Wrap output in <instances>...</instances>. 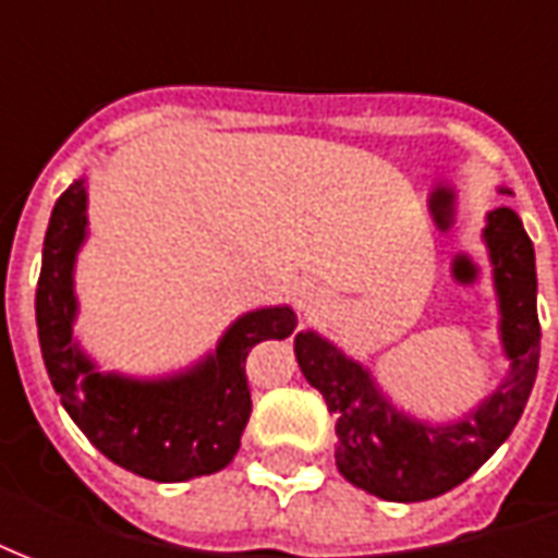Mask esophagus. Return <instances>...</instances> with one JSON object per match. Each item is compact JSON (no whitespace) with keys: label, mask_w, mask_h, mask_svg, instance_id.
Here are the masks:
<instances>
[{"label":"esophagus","mask_w":558,"mask_h":558,"mask_svg":"<svg viewBox=\"0 0 558 558\" xmlns=\"http://www.w3.org/2000/svg\"><path fill=\"white\" fill-rule=\"evenodd\" d=\"M295 302H299V311H304V314H319L326 307V292L319 290L316 283H311V280H304L295 290Z\"/></svg>","instance_id":"esophagus-1"}]
</instances>
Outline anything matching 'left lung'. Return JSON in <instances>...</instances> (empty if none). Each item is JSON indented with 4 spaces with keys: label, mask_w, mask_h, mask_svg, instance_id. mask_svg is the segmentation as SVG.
I'll return each instance as SVG.
<instances>
[{
    "label": "left lung",
    "mask_w": 558,
    "mask_h": 558,
    "mask_svg": "<svg viewBox=\"0 0 558 558\" xmlns=\"http://www.w3.org/2000/svg\"><path fill=\"white\" fill-rule=\"evenodd\" d=\"M511 194L508 187H499ZM493 268L499 343L508 371L478 407L451 421L400 410L371 367L307 328L295 335V362L335 415V463L343 478L388 502L442 496L493 457L511 436L538 376L541 326L535 247L514 208L487 211L481 230Z\"/></svg>",
    "instance_id": "1"
}]
</instances>
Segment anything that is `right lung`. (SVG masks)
Here are the masks:
<instances>
[{"label":"right lung","mask_w":558,"mask_h":558,"mask_svg":"<svg viewBox=\"0 0 558 558\" xmlns=\"http://www.w3.org/2000/svg\"><path fill=\"white\" fill-rule=\"evenodd\" d=\"M89 182L80 175L56 199L44 235L35 319L44 367L80 430L116 466L143 478L191 481L230 466L251 418L247 352L263 340L290 338L299 319L290 304L256 307L232 319L215 350L163 376L101 371L74 335L80 247L89 239Z\"/></svg>","instance_id":"add662e5"}]
</instances>
